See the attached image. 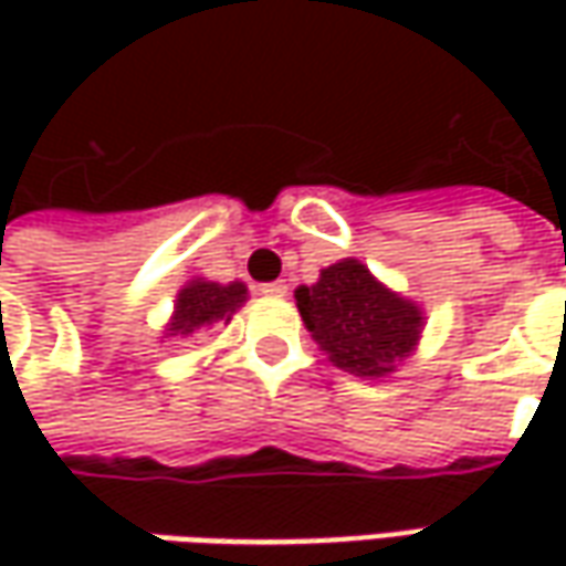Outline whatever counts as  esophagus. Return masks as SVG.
I'll return each instance as SVG.
<instances>
[{
	"label": "esophagus",
	"instance_id": "obj_1",
	"mask_svg": "<svg viewBox=\"0 0 566 566\" xmlns=\"http://www.w3.org/2000/svg\"><path fill=\"white\" fill-rule=\"evenodd\" d=\"M286 290H290V286H286L283 280H273V283H264V286H261L258 293H261V295H286Z\"/></svg>",
	"mask_w": 566,
	"mask_h": 566
}]
</instances>
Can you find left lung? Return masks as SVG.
I'll use <instances>...</instances> for the list:
<instances>
[{"label": "left lung", "mask_w": 566, "mask_h": 566, "mask_svg": "<svg viewBox=\"0 0 566 566\" xmlns=\"http://www.w3.org/2000/svg\"><path fill=\"white\" fill-rule=\"evenodd\" d=\"M295 305L308 334L337 368L356 378H384L419 343L422 308L343 258L324 268L315 286H298Z\"/></svg>", "instance_id": "left-lung-1"}]
</instances>
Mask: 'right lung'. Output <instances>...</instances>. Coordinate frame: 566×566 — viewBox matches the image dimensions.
Masks as SVG:
<instances>
[{"mask_svg": "<svg viewBox=\"0 0 566 566\" xmlns=\"http://www.w3.org/2000/svg\"><path fill=\"white\" fill-rule=\"evenodd\" d=\"M249 298L245 283H213V280H191L188 286L176 295V312L169 317V334L166 337H191L201 327H210L217 321L229 324L232 315L242 308V302Z\"/></svg>", "mask_w": 566, "mask_h": 566, "instance_id": "right-lung-1", "label": "right lung"}]
</instances>
